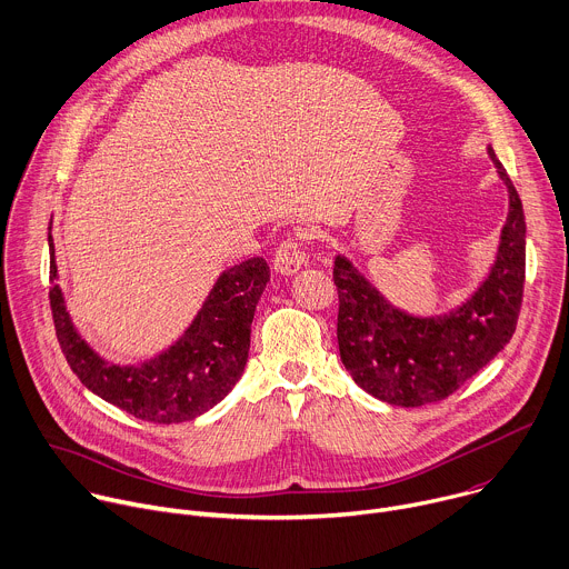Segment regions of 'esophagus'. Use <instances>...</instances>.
<instances>
[{"label": "esophagus", "instance_id": "34e87169", "mask_svg": "<svg viewBox=\"0 0 569 569\" xmlns=\"http://www.w3.org/2000/svg\"><path fill=\"white\" fill-rule=\"evenodd\" d=\"M306 263H308V254L303 252L301 243L292 237H288L279 243V248L274 252V259H272L274 270L281 272V274H295Z\"/></svg>", "mask_w": 569, "mask_h": 569}]
</instances>
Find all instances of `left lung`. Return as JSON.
Listing matches in <instances>:
<instances>
[{
	"label": "left lung",
	"mask_w": 569,
	"mask_h": 569,
	"mask_svg": "<svg viewBox=\"0 0 569 569\" xmlns=\"http://www.w3.org/2000/svg\"><path fill=\"white\" fill-rule=\"evenodd\" d=\"M509 217L487 281L458 310L413 317L391 306L343 257L332 279L339 297L337 341L346 370L372 398L396 407L447 400L511 339L525 286V212L502 162Z\"/></svg>",
	"instance_id": "8db88e82"
}]
</instances>
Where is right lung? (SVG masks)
Here are the masks:
<instances>
[{
	"label": "right lung",
	"instance_id": "right-lung-1",
	"mask_svg": "<svg viewBox=\"0 0 569 569\" xmlns=\"http://www.w3.org/2000/svg\"><path fill=\"white\" fill-rule=\"evenodd\" d=\"M49 292L60 348L78 380L104 402L144 422L173 425L203 416L239 382L250 350V326L270 281L266 259L254 257L226 270L184 335L140 366H111L76 332L60 292L56 250L49 234Z\"/></svg>",
	"mask_w": 569,
	"mask_h": 569
}]
</instances>
